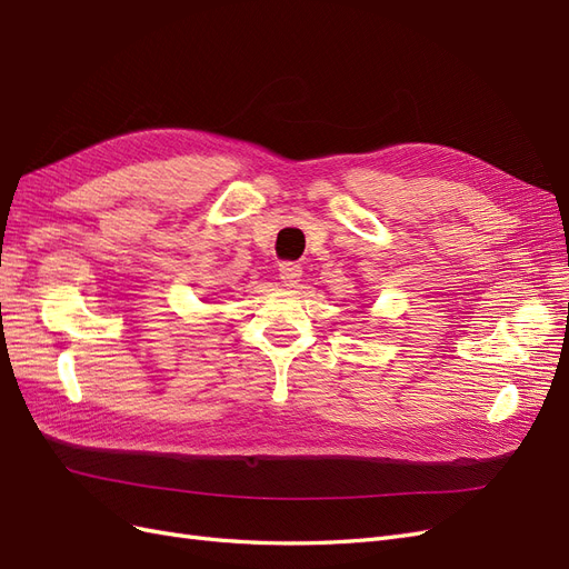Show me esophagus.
<instances>
[{
	"mask_svg": "<svg viewBox=\"0 0 569 569\" xmlns=\"http://www.w3.org/2000/svg\"><path fill=\"white\" fill-rule=\"evenodd\" d=\"M279 276L286 286H296L302 276V267L298 262H283L279 267Z\"/></svg>",
	"mask_w": 569,
	"mask_h": 569,
	"instance_id": "1",
	"label": "esophagus"
}]
</instances>
